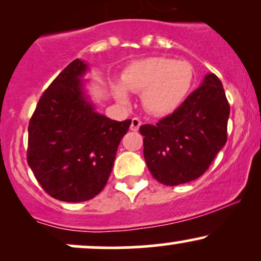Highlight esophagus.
<instances>
[{
  "mask_svg": "<svg viewBox=\"0 0 261 261\" xmlns=\"http://www.w3.org/2000/svg\"><path fill=\"white\" fill-rule=\"evenodd\" d=\"M141 124H142V122H141V120L139 118H134L133 120H131V126H130V128L133 131H137L140 128V126H141Z\"/></svg>",
  "mask_w": 261,
  "mask_h": 261,
  "instance_id": "esophagus-1",
  "label": "esophagus"
}]
</instances>
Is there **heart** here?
<instances>
[{
    "label": "heart",
    "instance_id": "1",
    "mask_svg": "<svg viewBox=\"0 0 261 261\" xmlns=\"http://www.w3.org/2000/svg\"><path fill=\"white\" fill-rule=\"evenodd\" d=\"M194 68L189 62L168 58H147L131 62L114 87L116 97L127 100L126 89L142 92L143 107L155 115H167L180 107L190 92Z\"/></svg>",
    "mask_w": 261,
    "mask_h": 261
}]
</instances>
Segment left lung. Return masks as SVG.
I'll return each mask as SVG.
<instances>
[{
	"label": "left lung",
	"instance_id": "8db88e82",
	"mask_svg": "<svg viewBox=\"0 0 261 261\" xmlns=\"http://www.w3.org/2000/svg\"><path fill=\"white\" fill-rule=\"evenodd\" d=\"M228 118L222 83L216 74H206L174 113L140 127L145 136L143 155L153 178L174 187L201 176L226 145Z\"/></svg>",
	"mask_w": 261,
	"mask_h": 261
}]
</instances>
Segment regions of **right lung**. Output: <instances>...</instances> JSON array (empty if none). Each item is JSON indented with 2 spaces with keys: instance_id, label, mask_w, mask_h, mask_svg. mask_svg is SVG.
Segmentation results:
<instances>
[{
  "instance_id": "obj_1",
  "label": "right lung",
  "mask_w": 261,
  "mask_h": 261,
  "mask_svg": "<svg viewBox=\"0 0 261 261\" xmlns=\"http://www.w3.org/2000/svg\"><path fill=\"white\" fill-rule=\"evenodd\" d=\"M76 59L43 93L28 126L27 161L41 188L66 202L91 200L106 187L131 120L115 121L95 108Z\"/></svg>"
}]
</instances>
